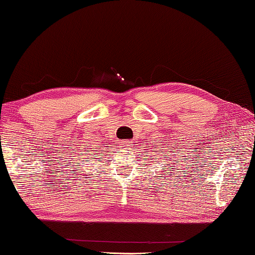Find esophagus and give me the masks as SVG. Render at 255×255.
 I'll use <instances>...</instances> for the list:
<instances>
[{"label":"esophagus","mask_w":255,"mask_h":255,"mask_svg":"<svg viewBox=\"0 0 255 255\" xmlns=\"http://www.w3.org/2000/svg\"><path fill=\"white\" fill-rule=\"evenodd\" d=\"M120 145H121V147H123V148H128L129 147V143L126 142V140H124V142L121 143Z\"/></svg>","instance_id":"34e87169"}]
</instances>
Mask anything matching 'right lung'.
Segmentation results:
<instances>
[{
  "label": "right lung",
  "instance_id": "right-lung-1",
  "mask_svg": "<svg viewBox=\"0 0 255 255\" xmlns=\"http://www.w3.org/2000/svg\"><path fill=\"white\" fill-rule=\"evenodd\" d=\"M93 151H94V149H93Z\"/></svg>",
  "mask_w": 255,
  "mask_h": 255
}]
</instances>
